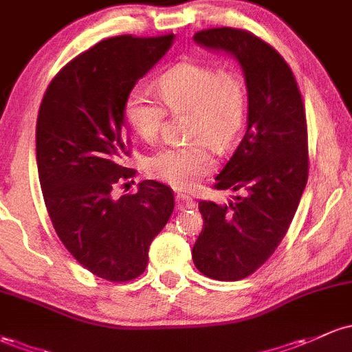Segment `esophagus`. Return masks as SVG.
<instances>
[{
  "mask_svg": "<svg viewBox=\"0 0 352 352\" xmlns=\"http://www.w3.org/2000/svg\"><path fill=\"white\" fill-rule=\"evenodd\" d=\"M196 206V201L188 195H177L176 196V208L179 211H186L191 210V208Z\"/></svg>",
  "mask_w": 352,
  "mask_h": 352,
  "instance_id": "obj_1",
  "label": "esophagus"
}]
</instances>
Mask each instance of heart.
<instances>
[{
    "mask_svg": "<svg viewBox=\"0 0 352 352\" xmlns=\"http://www.w3.org/2000/svg\"><path fill=\"white\" fill-rule=\"evenodd\" d=\"M157 90L171 112H188L186 146H166L146 162L147 175L177 190L195 186L214 169L210 146L226 147L235 139L245 117L247 94L233 72H218L205 63L183 62L157 80ZM124 114L129 127L142 141L153 142L160 134L164 107L146 89L138 85L127 94Z\"/></svg>",
    "mask_w": 352,
    "mask_h": 352,
    "instance_id": "b5f03b06",
    "label": "heart"
}]
</instances>
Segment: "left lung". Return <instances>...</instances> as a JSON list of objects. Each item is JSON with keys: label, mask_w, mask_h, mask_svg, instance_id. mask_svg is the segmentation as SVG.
<instances>
[{"label": "left lung", "mask_w": 352, "mask_h": 352, "mask_svg": "<svg viewBox=\"0 0 352 352\" xmlns=\"http://www.w3.org/2000/svg\"><path fill=\"white\" fill-rule=\"evenodd\" d=\"M192 40L236 58L247 85V129L214 184L241 195L199 201L205 225L191 253L203 275L233 282L262 267L289 230L307 183V124L292 70L270 45L226 26Z\"/></svg>", "instance_id": "left-lung-1"}]
</instances>
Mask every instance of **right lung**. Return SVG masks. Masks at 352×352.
<instances>
[{"mask_svg": "<svg viewBox=\"0 0 352 352\" xmlns=\"http://www.w3.org/2000/svg\"><path fill=\"white\" fill-rule=\"evenodd\" d=\"M173 41H99L58 72L40 105L36 166L48 214L74 258L105 280L127 282L146 270L151 241L175 210L171 188L153 179L135 195L112 192L135 173L124 166L126 97Z\"/></svg>", "mask_w": 352, "mask_h": 352, "instance_id": "add662e5", "label": "right lung"}]
</instances>
